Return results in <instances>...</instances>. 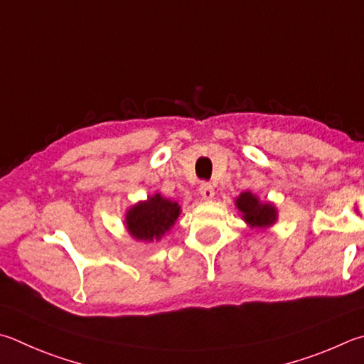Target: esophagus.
Wrapping results in <instances>:
<instances>
[{"instance_id":"34e87169","label":"esophagus","mask_w":364,"mask_h":364,"mask_svg":"<svg viewBox=\"0 0 364 364\" xmlns=\"http://www.w3.org/2000/svg\"><path fill=\"white\" fill-rule=\"evenodd\" d=\"M199 196L202 200H211L215 197V188L210 183H202L199 188Z\"/></svg>"}]
</instances>
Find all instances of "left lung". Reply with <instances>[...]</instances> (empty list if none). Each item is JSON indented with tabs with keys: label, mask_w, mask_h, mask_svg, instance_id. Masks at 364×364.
<instances>
[{
	"label": "left lung",
	"mask_w": 364,
	"mask_h": 364,
	"mask_svg": "<svg viewBox=\"0 0 364 364\" xmlns=\"http://www.w3.org/2000/svg\"><path fill=\"white\" fill-rule=\"evenodd\" d=\"M235 208L240 211L242 220L251 229H269L279 220V211L272 202H264L251 191L235 197Z\"/></svg>",
	"instance_id": "8db88e82"
}]
</instances>
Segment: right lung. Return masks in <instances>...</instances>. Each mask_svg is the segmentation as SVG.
I'll list each match as a JSON object with an SVG mask.
<instances>
[{"label":"right lung","mask_w":364,"mask_h":364,"mask_svg":"<svg viewBox=\"0 0 364 364\" xmlns=\"http://www.w3.org/2000/svg\"><path fill=\"white\" fill-rule=\"evenodd\" d=\"M181 215L178 202L165 199L161 194L149 196L127 208L124 215V226L132 239L138 242H159Z\"/></svg>","instance_id":"1"}]
</instances>
